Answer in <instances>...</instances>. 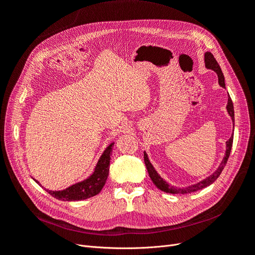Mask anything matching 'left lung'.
Wrapping results in <instances>:
<instances>
[{
  "label": "left lung",
  "mask_w": 255,
  "mask_h": 255,
  "mask_svg": "<svg viewBox=\"0 0 255 255\" xmlns=\"http://www.w3.org/2000/svg\"><path fill=\"white\" fill-rule=\"evenodd\" d=\"M204 60H205V67L207 69H212L218 75V82L219 85L221 87L226 88V84H225V76H223V73L221 71V68L218 65L217 60L215 59L214 55L211 52H206L205 53V56H204ZM227 110L229 115L231 116V118L234 121V107H233V102H232V99L230 98L229 96V100H228V105H227ZM232 144H233V135L231 136L230 139L227 141V151H226V155L223 157L222 161L220 166L218 167L217 170H216L211 176L206 177L205 180L199 182L195 185H191L189 187L186 188H174L173 186H170V185H168L161 177L158 175V173L155 171V169L153 168L152 164L150 163V160L148 158V155H146L145 152L143 153V158H144V164L146 167V170H148V173L151 177L152 182L154 183L155 186L160 189L161 191H165L167 194H190V192H194V191H198L200 189H203L207 186H210L211 184H213L216 180L218 179V176L220 175V173L222 172L223 168L227 165V161L228 158L230 156V153H231V149H232Z\"/></svg>",
  "instance_id": "8db88e82"
}]
</instances>
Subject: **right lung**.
I'll use <instances>...</instances> for the list:
<instances>
[{"label": "right lung", "instance_id": "add662e5", "mask_svg": "<svg viewBox=\"0 0 255 255\" xmlns=\"http://www.w3.org/2000/svg\"><path fill=\"white\" fill-rule=\"evenodd\" d=\"M113 145L114 143L107 146L106 150L103 152L102 156L100 157L98 161L95 172L92 173L88 179H86L83 182L76 183L72 185V186L68 187L64 190H59V191H53L48 189L45 190H47L52 197L60 200V201H81V200L88 199L98 195L103 188L105 182L107 180V176H109ZM36 183L39 184L38 181H36Z\"/></svg>", "mask_w": 255, "mask_h": 255}]
</instances>
